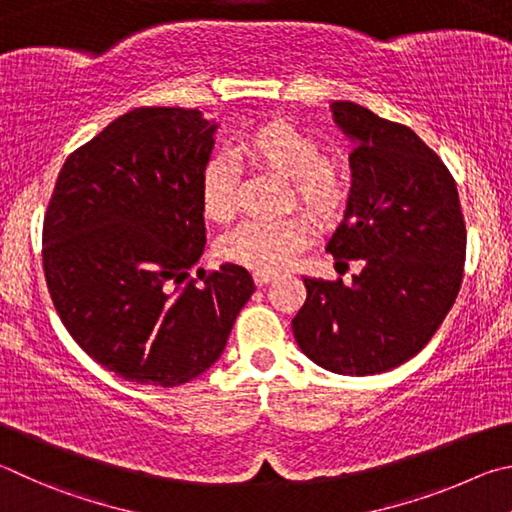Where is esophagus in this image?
Segmentation results:
<instances>
[{
	"label": "esophagus",
	"instance_id": "esophagus-1",
	"mask_svg": "<svg viewBox=\"0 0 512 512\" xmlns=\"http://www.w3.org/2000/svg\"><path fill=\"white\" fill-rule=\"evenodd\" d=\"M274 279V274H267V272H254V281L258 288H263V285H267Z\"/></svg>",
	"mask_w": 512,
	"mask_h": 512
}]
</instances>
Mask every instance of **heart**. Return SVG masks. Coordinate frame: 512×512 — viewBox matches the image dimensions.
Returning <instances> with one entry per match:
<instances>
[{
	"mask_svg": "<svg viewBox=\"0 0 512 512\" xmlns=\"http://www.w3.org/2000/svg\"><path fill=\"white\" fill-rule=\"evenodd\" d=\"M238 152L251 166L288 177L292 197L317 220H335L351 197L348 170L333 157H321L319 141L285 119H270L240 134ZM202 211L224 224L238 211V170L224 155H211L200 173ZM310 240V224L301 215L279 220H245L220 240L224 261L254 272L276 274L297 261Z\"/></svg>",
	"mask_w": 512,
	"mask_h": 512,
	"instance_id": "heart-1",
	"label": "heart"
}]
</instances>
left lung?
<instances>
[{
	"mask_svg": "<svg viewBox=\"0 0 512 512\" xmlns=\"http://www.w3.org/2000/svg\"><path fill=\"white\" fill-rule=\"evenodd\" d=\"M333 114L355 141L353 188L326 249L364 267L351 285L303 279L292 333L324 369L373 375L411 360L443 324L461 290L468 233L452 173L414 130L348 101L333 103Z\"/></svg>",
	"mask_w": 512,
	"mask_h": 512,
	"instance_id": "1",
	"label": "left lung"
}]
</instances>
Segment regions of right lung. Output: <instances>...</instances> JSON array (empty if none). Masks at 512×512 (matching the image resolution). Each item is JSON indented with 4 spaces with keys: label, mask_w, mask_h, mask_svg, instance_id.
Here are the masks:
<instances>
[{
    "label": "right lung",
    "mask_w": 512,
    "mask_h": 512,
    "mask_svg": "<svg viewBox=\"0 0 512 512\" xmlns=\"http://www.w3.org/2000/svg\"><path fill=\"white\" fill-rule=\"evenodd\" d=\"M213 130L197 110L137 107L60 168L42 224L44 279L76 344L123 380L197 378L256 290L231 263L204 285L186 281L206 242L200 173Z\"/></svg>",
    "instance_id": "add662e5"
}]
</instances>
